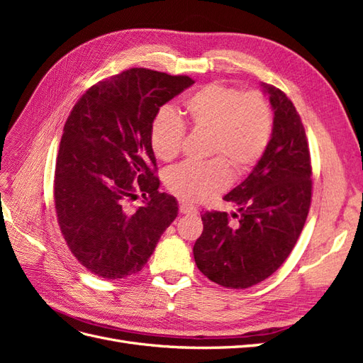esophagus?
Here are the masks:
<instances>
[{
  "instance_id": "obj_1",
  "label": "esophagus",
  "mask_w": 363,
  "mask_h": 363,
  "mask_svg": "<svg viewBox=\"0 0 363 363\" xmlns=\"http://www.w3.org/2000/svg\"><path fill=\"white\" fill-rule=\"evenodd\" d=\"M179 208H180V213H183V215H186V213H188V215L189 213H196V208L192 204L184 203V201H180Z\"/></svg>"
}]
</instances>
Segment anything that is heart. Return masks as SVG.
<instances>
[{"label":"heart","instance_id":"obj_1","mask_svg":"<svg viewBox=\"0 0 363 363\" xmlns=\"http://www.w3.org/2000/svg\"><path fill=\"white\" fill-rule=\"evenodd\" d=\"M194 131L208 133V162H186L167 174L168 189L186 201H204L223 192L235 174L245 175L265 155L272 135V111L260 92H245L223 83L201 87L184 101ZM186 127L177 113L163 107L150 125L155 155L169 162L180 155ZM229 166L227 167L226 164Z\"/></svg>","mask_w":363,"mask_h":363}]
</instances>
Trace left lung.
<instances>
[{
    "mask_svg": "<svg viewBox=\"0 0 363 363\" xmlns=\"http://www.w3.org/2000/svg\"><path fill=\"white\" fill-rule=\"evenodd\" d=\"M274 124L269 145L248 177L224 200L238 207L204 212L194 259L204 276L224 288L245 289L268 279L288 259L304 227L312 199L306 131L295 106L277 87L262 83Z\"/></svg>",
    "mask_w": 363,
    "mask_h": 363,
    "instance_id": "1",
    "label": "left lung"
}]
</instances>
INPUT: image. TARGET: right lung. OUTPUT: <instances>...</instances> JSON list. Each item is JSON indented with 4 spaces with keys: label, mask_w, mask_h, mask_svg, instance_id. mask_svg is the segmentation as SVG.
I'll use <instances>...</instances> for the list:
<instances>
[{
    "label": "right lung",
    "mask_w": 363,
    "mask_h": 363,
    "mask_svg": "<svg viewBox=\"0 0 363 363\" xmlns=\"http://www.w3.org/2000/svg\"><path fill=\"white\" fill-rule=\"evenodd\" d=\"M194 84L186 75L131 68L87 89L63 127L54 203L72 255L103 279L139 272L177 218L159 192L150 125L159 108ZM139 190L146 201L128 208Z\"/></svg>",
    "instance_id": "obj_1"
}]
</instances>
